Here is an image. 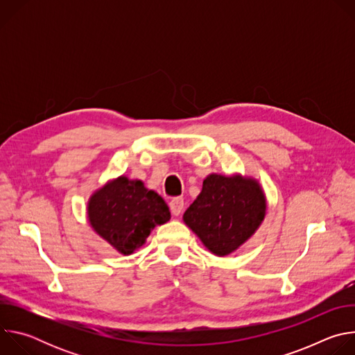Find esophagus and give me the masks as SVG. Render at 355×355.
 <instances>
[{
    "label": "esophagus",
    "mask_w": 355,
    "mask_h": 355,
    "mask_svg": "<svg viewBox=\"0 0 355 355\" xmlns=\"http://www.w3.org/2000/svg\"><path fill=\"white\" fill-rule=\"evenodd\" d=\"M184 209V199L182 198H174L170 200V211L174 216H180Z\"/></svg>",
    "instance_id": "34e87169"
}]
</instances>
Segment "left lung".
Returning <instances> with one entry per match:
<instances>
[{"label": "left lung", "instance_id": "obj_1", "mask_svg": "<svg viewBox=\"0 0 355 355\" xmlns=\"http://www.w3.org/2000/svg\"><path fill=\"white\" fill-rule=\"evenodd\" d=\"M267 200L254 178L211 174L184 214L185 225L215 256L223 257L245 243L264 220Z\"/></svg>", "mask_w": 355, "mask_h": 355}]
</instances>
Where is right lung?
Returning a JSON list of instances; mask_svg holds the SVG:
<instances>
[{"instance_id": "1", "label": "right lung", "mask_w": 355, "mask_h": 355, "mask_svg": "<svg viewBox=\"0 0 355 355\" xmlns=\"http://www.w3.org/2000/svg\"><path fill=\"white\" fill-rule=\"evenodd\" d=\"M87 211L92 229L125 256L141 247L151 230L171 218L157 192L125 175L96 189Z\"/></svg>"}]
</instances>
